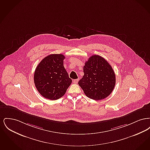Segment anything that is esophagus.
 Wrapping results in <instances>:
<instances>
[{"label": "esophagus", "instance_id": "1", "mask_svg": "<svg viewBox=\"0 0 150 150\" xmlns=\"http://www.w3.org/2000/svg\"><path fill=\"white\" fill-rule=\"evenodd\" d=\"M78 79H74V80H73V83H75V84H77V83H78Z\"/></svg>", "mask_w": 150, "mask_h": 150}]
</instances>
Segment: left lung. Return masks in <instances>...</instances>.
<instances>
[{
	"label": "left lung",
	"instance_id": "left-lung-1",
	"mask_svg": "<svg viewBox=\"0 0 150 150\" xmlns=\"http://www.w3.org/2000/svg\"><path fill=\"white\" fill-rule=\"evenodd\" d=\"M84 75L79 81L86 96L92 100H103L114 90L116 77L107 61L98 55L90 57L83 67Z\"/></svg>",
	"mask_w": 150,
	"mask_h": 150
}]
</instances>
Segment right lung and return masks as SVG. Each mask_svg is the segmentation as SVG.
Returning <instances> with one entry per match:
<instances>
[{
    "instance_id": "add662e5",
    "label": "right lung",
    "mask_w": 150,
    "mask_h": 150,
    "mask_svg": "<svg viewBox=\"0 0 150 150\" xmlns=\"http://www.w3.org/2000/svg\"><path fill=\"white\" fill-rule=\"evenodd\" d=\"M65 57L52 54L45 57L36 68L34 80L36 88L45 98L56 100L64 95L71 79L64 66Z\"/></svg>"
}]
</instances>
